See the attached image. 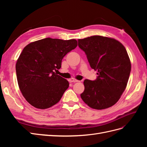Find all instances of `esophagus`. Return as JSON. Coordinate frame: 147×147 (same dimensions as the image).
Masks as SVG:
<instances>
[{"mask_svg":"<svg viewBox=\"0 0 147 147\" xmlns=\"http://www.w3.org/2000/svg\"><path fill=\"white\" fill-rule=\"evenodd\" d=\"M79 81L77 80H75L74 78H70L69 79V82L70 83H76V82H78Z\"/></svg>","mask_w":147,"mask_h":147,"instance_id":"esophagus-1","label":"esophagus"}]
</instances>
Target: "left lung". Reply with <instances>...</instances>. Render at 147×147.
I'll list each match as a JSON object with an SVG mask.
<instances>
[{"mask_svg":"<svg viewBox=\"0 0 147 147\" xmlns=\"http://www.w3.org/2000/svg\"><path fill=\"white\" fill-rule=\"evenodd\" d=\"M78 46L98 75L94 81H84L81 98L92 109L110 107L120 99L129 77L131 64L125 47L115 38L100 35L78 39Z\"/></svg>","mask_w":147,"mask_h":147,"instance_id":"left-lung-1","label":"left lung"}]
</instances>
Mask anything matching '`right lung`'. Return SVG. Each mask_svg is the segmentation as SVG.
Wrapping results in <instances>:
<instances>
[{"mask_svg":"<svg viewBox=\"0 0 147 147\" xmlns=\"http://www.w3.org/2000/svg\"><path fill=\"white\" fill-rule=\"evenodd\" d=\"M77 47L75 39L46 38L24 48L16 72L20 90L31 105L46 109L60 100L69 83L55 72L61 67L63 57Z\"/></svg>","mask_w":147,"mask_h":147,"instance_id":"add662e5","label":"right lung"}]
</instances>
